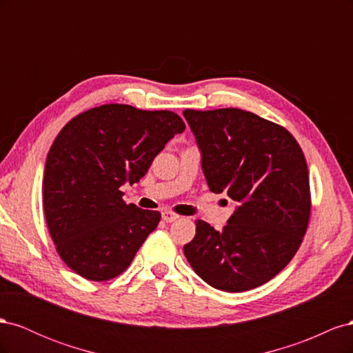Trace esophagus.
Here are the masks:
<instances>
[{"mask_svg": "<svg viewBox=\"0 0 353 353\" xmlns=\"http://www.w3.org/2000/svg\"><path fill=\"white\" fill-rule=\"evenodd\" d=\"M162 219H163L165 222H174V221L179 219V215H176V213L170 212V210H163V212H162Z\"/></svg>", "mask_w": 353, "mask_h": 353, "instance_id": "obj_1", "label": "esophagus"}]
</instances>
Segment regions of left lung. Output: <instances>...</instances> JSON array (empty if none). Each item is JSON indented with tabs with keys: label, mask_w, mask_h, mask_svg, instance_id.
<instances>
[{
	"label": "left lung",
	"mask_w": 353,
	"mask_h": 353,
	"mask_svg": "<svg viewBox=\"0 0 353 353\" xmlns=\"http://www.w3.org/2000/svg\"><path fill=\"white\" fill-rule=\"evenodd\" d=\"M184 117L210 191L239 205L222 231L197 219L184 254L218 290H252L283 271L303 241L311 215L303 152L285 128L252 112L187 109Z\"/></svg>",
	"instance_id": "left-lung-1"
}]
</instances>
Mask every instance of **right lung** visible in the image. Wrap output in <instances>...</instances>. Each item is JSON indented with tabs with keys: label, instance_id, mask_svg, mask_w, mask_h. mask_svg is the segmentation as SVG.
Returning <instances> with one entry per match:
<instances>
[{
	"label": "right lung",
	"instance_id": "right-lung-1",
	"mask_svg": "<svg viewBox=\"0 0 353 353\" xmlns=\"http://www.w3.org/2000/svg\"><path fill=\"white\" fill-rule=\"evenodd\" d=\"M184 130L174 112L128 104H103L63 126L47 156L42 203L56 250L72 271L108 281L131 265L160 213L126 205L119 188L138 183Z\"/></svg>",
	"mask_w": 353,
	"mask_h": 353
}]
</instances>
